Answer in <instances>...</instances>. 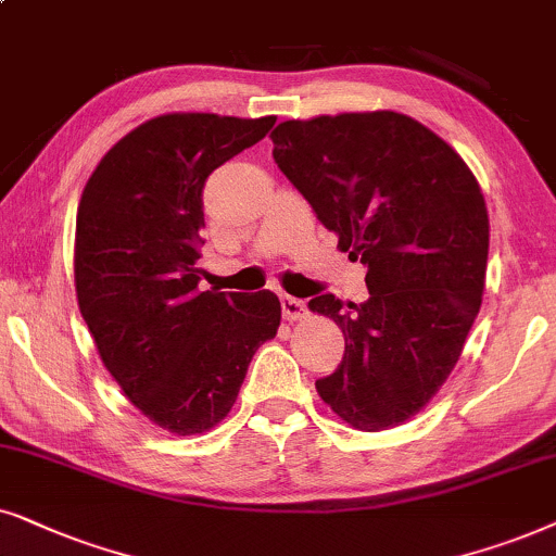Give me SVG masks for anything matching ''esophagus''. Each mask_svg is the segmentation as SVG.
Segmentation results:
<instances>
[{"label": "esophagus", "instance_id": "esophagus-1", "mask_svg": "<svg viewBox=\"0 0 556 556\" xmlns=\"http://www.w3.org/2000/svg\"><path fill=\"white\" fill-rule=\"evenodd\" d=\"M282 315L285 320H302L307 315V305L298 298H290V294H282Z\"/></svg>", "mask_w": 556, "mask_h": 556}]
</instances>
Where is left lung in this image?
Wrapping results in <instances>:
<instances>
[{
  "mask_svg": "<svg viewBox=\"0 0 556 556\" xmlns=\"http://www.w3.org/2000/svg\"><path fill=\"white\" fill-rule=\"evenodd\" d=\"M269 139L338 249L368 266L364 305L307 302L345 336L317 394L361 432L402 425L453 374L483 302V190L445 139L396 111L290 118Z\"/></svg>",
  "mask_w": 556,
  "mask_h": 556,
  "instance_id": "8db88e82",
  "label": "left lung"
}]
</instances>
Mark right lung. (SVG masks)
<instances>
[{"label":"right lung","instance_id":"add662e5","mask_svg":"<svg viewBox=\"0 0 556 556\" xmlns=\"http://www.w3.org/2000/svg\"><path fill=\"white\" fill-rule=\"evenodd\" d=\"M277 116H154L88 177L73 274L80 315L124 396L167 432L203 434L231 412L256 348L277 336V294L198 290L203 188Z\"/></svg>","mask_w":556,"mask_h":556}]
</instances>
